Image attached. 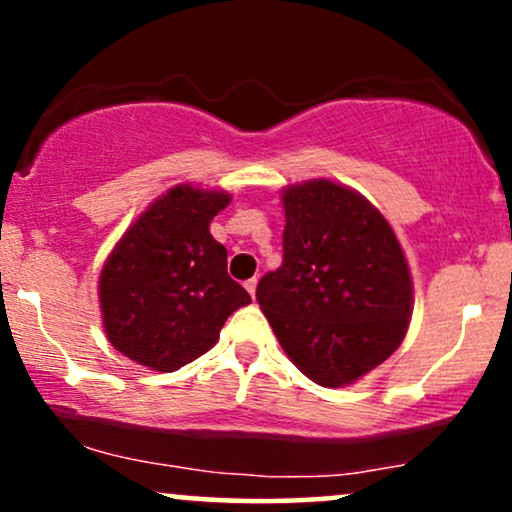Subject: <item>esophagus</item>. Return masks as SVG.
I'll return each mask as SVG.
<instances>
[{
	"instance_id": "1",
	"label": "esophagus",
	"mask_w": 512,
	"mask_h": 512,
	"mask_svg": "<svg viewBox=\"0 0 512 512\" xmlns=\"http://www.w3.org/2000/svg\"><path fill=\"white\" fill-rule=\"evenodd\" d=\"M245 289H248V293L252 298H255V291H257V279H248L245 281Z\"/></svg>"
}]
</instances>
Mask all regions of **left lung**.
Here are the masks:
<instances>
[{
	"label": "left lung",
	"mask_w": 512,
	"mask_h": 512,
	"mask_svg": "<svg viewBox=\"0 0 512 512\" xmlns=\"http://www.w3.org/2000/svg\"><path fill=\"white\" fill-rule=\"evenodd\" d=\"M284 211V262L262 276L257 301L303 375L349 385L407 334V260L383 214L337 182L289 187Z\"/></svg>",
	"instance_id": "8db88e82"
}]
</instances>
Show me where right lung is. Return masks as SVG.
<instances>
[{
  "label": "right lung",
  "mask_w": 512,
  "mask_h": 512,
  "mask_svg": "<svg viewBox=\"0 0 512 512\" xmlns=\"http://www.w3.org/2000/svg\"><path fill=\"white\" fill-rule=\"evenodd\" d=\"M228 202L223 192L178 185L117 243L101 272V310L120 354L161 373L178 370L209 351L228 315L250 303L209 233Z\"/></svg>",
  "instance_id": "right-lung-1"
}]
</instances>
